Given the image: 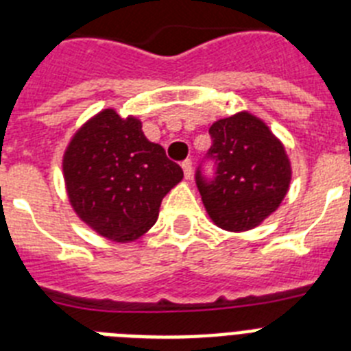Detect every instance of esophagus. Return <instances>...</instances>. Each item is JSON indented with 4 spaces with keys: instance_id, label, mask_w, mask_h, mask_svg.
Masks as SVG:
<instances>
[{
    "instance_id": "esophagus-1",
    "label": "esophagus",
    "mask_w": 351,
    "mask_h": 351,
    "mask_svg": "<svg viewBox=\"0 0 351 351\" xmlns=\"http://www.w3.org/2000/svg\"><path fill=\"white\" fill-rule=\"evenodd\" d=\"M181 167H182V172H184V178L190 179L191 172H193V163H191V160H184Z\"/></svg>"
}]
</instances>
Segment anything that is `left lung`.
<instances>
[{
  "label": "left lung",
  "mask_w": 351,
  "mask_h": 351,
  "mask_svg": "<svg viewBox=\"0 0 351 351\" xmlns=\"http://www.w3.org/2000/svg\"><path fill=\"white\" fill-rule=\"evenodd\" d=\"M216 176L207 181L197 170V186L207 214L219 228L246 232L271 216L291 181L285 145L260 117L237 112L209 128Z\"/></svg>",
  "instance_id": "1"
}]
</instances>
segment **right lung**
Here are the masks:
<instances>
[{
	"instance_id": "1",
	"label": "right lung",
	"mask_w": 351,
	"mask_h": 351,
	"mask_svg": "<svg viewBox=\"0 0 351 351\" xmlns=\"http://www.w3.org/2000/svg\"><path fill=\"white\" fill-rule=\"evenodd\" d=\"M68 200L101 237L132 243L156 223L182 169L149 142L137 117L105 108L84 123L63 156Z\"/></svg>"
}]
</instances>
